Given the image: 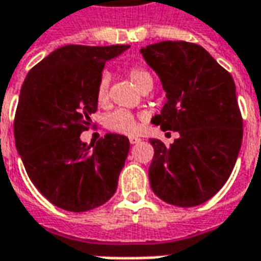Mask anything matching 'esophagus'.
Returning <instances> with one entry per match:
<instances>
[{"label": "esophagus", "instance_id": "34e87169", "mask_svg": "<svg viewBox=\"0 0 261 261\" xmlns=\"http://www.w3.org/2000/svg\"><path fill=\"white\" fill-rule=\"evenodd\" d=\"M129 142H130L132 145H135V144H139V142H141V139H139V138H129Z\"/></svg>", "mask_w": 261, "mask_h": 261}]
</instances>
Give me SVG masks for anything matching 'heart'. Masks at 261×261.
Here are the masks:
<instances>
[{
	"instance_id": "obj_1",
	"label": "heart",
	"mask_w": 261,
	"mask_h": 261,
	"mask_svg": "<svg viewBox=\"0 0 261 261\" xmlns=\"http://www.w3.org/2000/svg\"><path fill=\"white\" fill-rule=\"evenodd\" d=\"M127 75L141 91H149L154 86V76L142 66L129 68ZM109 84H110L109 75L105 74L100 76L97 83V88H95V100L100 106H105L109 101ZM141 122H142V117L123 109H117L105 117V126L109 130L116 132V134H123V135H135L141 127Z\"/></svg>"
}]
</instances>
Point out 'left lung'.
Returning a JSON list of instances; mask_svg holds the SVG:
<instances>
[{"mask_svg": "<svg viewBox=\"0 0 261 261\" xmlns=\"http://www.w3.org/2000/svg\"><path fill=\"white\" fill-rule=\"evenodd\" d=\"M141 54L167 93L161 115L151 122L180 135L170 146L149 141L151 189L170 205H200L225 185L243 142L234 80L196 43L167 40L142 47Z\"/></svg>", "mask_w": 261, "mask_h": 261, "instance_id": "obj_1", "label": "left lung"}]
</instances>
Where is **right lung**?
Instances as JSON below:
<instances>
[{
    "instance_id": "obj_1",
    "label": "right lung",
    "mask_w": 261,
    "mask_h": 261,
    "mask_svg": "<svg viewBox=\"0 0 261 261\" xmlns=\"http://www.w3.org/2000/svg\"><path fill=\"white\" fill-rule=\"evenodd\" d=\"M129 45H66L25 76L14 119L17 151L32 183L69 212L106 203L129 152V139L107 134L95 145L81 142L97 110L95 88L107 61Z\"/></svg>"
}]
</instances>
